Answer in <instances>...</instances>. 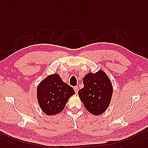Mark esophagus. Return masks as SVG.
Masks as SVG:
<instances>
[{"instance_id": "esophagus-1", "label": "esophagus", "mask_w": 148, "mask_h": 148, "mask_svg": "<svg viewBox=\"0 0 148 148\" xmlns=\"http://www.w3.org/2000/svg\"><path fill=\"white\" fill-rule=\"evenodd\" d=\"M74 90H75V93H78V87L77 86H74Z\"/></svg>"}]
</instances>
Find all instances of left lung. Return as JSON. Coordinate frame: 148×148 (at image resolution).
I'll use <instances>...</instances> for the list:
<instances>
[{"instance_id": "8db88e82", "label": "left lung", "mask_w": 148, "mask_h": 148, "mask_svg": "<svg viewBox=\"0 0 148 148\" xmlns=\"http://www.w3.org/2000/svg\"><path fill=\"white\" fill-rule=\"evenodd\" d=\"M83 82L84 88L78 91L81 101L90 113L95 116L102 114L109 107L112 95V85L109 77L100 70L86 74Z\"/></svg>"}]
</instances>
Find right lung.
<instances>
[{"instance_id": "add662e5", "label": "right lung", "mask_w": 148, "mask_h": 148, "mask_svg": "<svg viewBox=\"0 0 148 148\" xmlns=\"http://www.w3.org/2000/svg\"><path fill=\"white\" fill-rule=\"evenodd\" d=\"M74 94L73 88L63 82L58 74L49 75L38 86V103L48 116L60 113L70 97Z\"/></svg>"}]
</instances>
